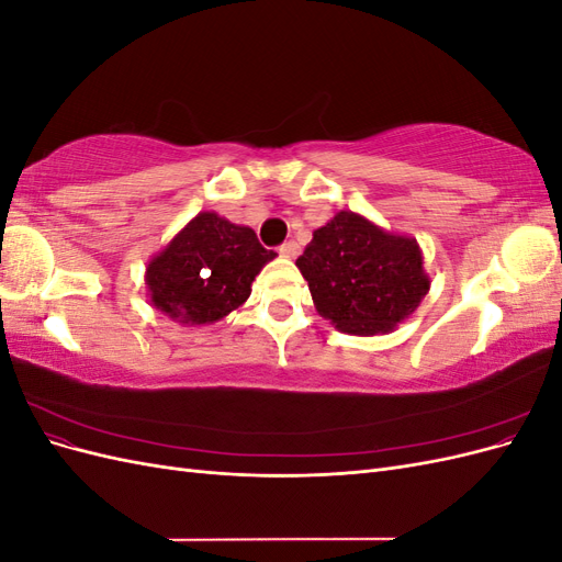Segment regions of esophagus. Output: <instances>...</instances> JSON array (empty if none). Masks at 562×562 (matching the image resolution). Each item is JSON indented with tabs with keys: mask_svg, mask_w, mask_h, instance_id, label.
Here are the masks:
<instances>
[{
	"mask_svg": "<svg viewBox=\"0 0 562 562\" xmlns=\"http://www.w3.org/2000/svg\"><path fill=\"white\" fill-rule=\"evenodd\" d=\"M279 252L283 255V258H297V255H300V246L295 244V241H285L281 248H279Z\"/></svg>",
	"mask_w": 562,
	"mask_h": 562,
	"instance_id": "esophagus-1",
	"label": "esophagus"
}]
</instances>
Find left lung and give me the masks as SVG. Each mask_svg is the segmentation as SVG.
Instances as JSON below:
<instances>
[{
	"label": "left lung",
	"instance_id": "1",
	"mask_svg": "<svg viewBox=\"0 0 562 562\" xmlns=\"http://www.w3.org/2000/svg\"><path fill=\"white\" fill-rule=\"evenodd\" d=\"M316 312L347 335H386L411 318L431 288L415 236L339 211L297 258Z\"/></svg>",
	"mask_w": 562,
	"mask_h": 562
}]
</instances>
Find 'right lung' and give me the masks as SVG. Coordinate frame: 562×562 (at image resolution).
Segmentation results:
<instances>
[{
    "label": "right lung",
    "mask_w": 562,
    "mask_h": 562,
    "mask_svg": "<svg viewBox=\"0 0 562 562\" xmlns=\"http://www.w3.org/2000/svg\"><path fill=\"white\" fill-rule=\"evenodd\" d=\"M274 258L250 227L201 211L149 258L147 300L182 326H211L241 307L255 277Z\"/></svg>",
    "instance_id": "obj_1"
}]
</instances>
